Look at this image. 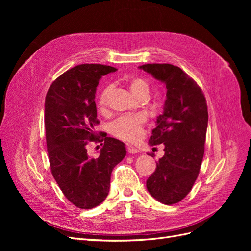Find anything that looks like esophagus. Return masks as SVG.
<instances>
[{
	"label": "esophagus",
	"mask_w": 251,
	"mask_h": 251,
	"mask_svg": "<svg viewBox=\"0 0 251 251\" xmlns=\"http://www.w3.org/2000/svg\"><path fill=\"white\" fill-rule=\"evenodd\" d=\"M126 150H127V151L130 154H137V153H139V150L132 147V146H126Z\"/></svg>",
	"instance_id": "esophagus-1"
}]
</instances>
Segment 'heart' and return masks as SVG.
Returning <instances> with one entry per match:
<instances>
[{
    "mask_svg": "<svg viewBox=\"0 0 251 251\" xmlns=\"http://www.w3.org/2000/svg\"><path fill=\"white\" fill-rule=\"evenodd\" d=\"M128 88L135 97H139L143 94H149V82L141 77H133L128 80ZM113 86H105L100 93L97 100L98 109L105 111L108 108L110 96L112 94ZM146 124V117L143 115L121 116L113 121L110 126L111 133L115 137L125 141H135L142 135L143 126Z\"/></svg>",
    "mask_w": 251,
    "mask_h": 251,
    "instance_id": "b5f03b06",
    "label": "heart"
}]
</instances>
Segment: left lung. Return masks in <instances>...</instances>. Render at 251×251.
Listing matches in <instances>:
<instances>
[{
	"instance_id": "left-lung-1",
	"label": "left lung",
	"mask_w": 251,
	"mask_h": 251,
	"mask_svg": "<svg viewBox=\"0 0 251 251\" xmlns=\"http://www.w3.org/2000/svg\"><path fill=\"white\" fill-rule=\"evenodd\" d=\"M139 68L166 86L164 111L149 140L151 146L162 143L164 155L147 180V187L156 200L172 205L185 198L198 178L208 123L206 100L198 83L177 66L147 64Z\"/></svg>"
}]
</instances>
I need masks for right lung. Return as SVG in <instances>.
Returning <instances> with one entry per match:
<instances>
[{
	"label": "right lung",
	"instance_id": "1",
	"mask_svg": "<svg viewBox=\"0 0 251 251\" xmlns=\"http://www.w3.org/2000/svg\"><path fill=\"white\" fill-rule=\"evenodd\" d=\"M117 69L82 64L60 75L50 86L45 100V132L50 169L66 198L81 209H91L107 198L113 169L125 158V143L100 136L95 93L101 76ZM103 139L100 140V137ZM103 141L98 157H90L86 144Z\"/></svg>",
	"mask_w": 251,
	"mask_h": 251
}]
</instances>
